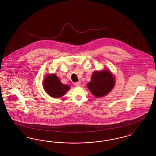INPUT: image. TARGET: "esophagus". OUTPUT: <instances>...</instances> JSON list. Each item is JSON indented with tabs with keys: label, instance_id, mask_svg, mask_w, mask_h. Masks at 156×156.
I'll list each match as a JSON object with an SVG mask.
<instances>
[{
	"label": "esophagus",
	"instance_id": "1",
	"mask_svg": "<svg viewBox=\"0 0 156 156\" xmlns=\"http://www.w3.org/2000/svg\"><path fill=\"white\" fill-rule=\"evenodd\" d=\"M75 87H80L81 86V82H76L74 83Z\"/></svg>",
	"mask_w": 156,
	"mask_h": 156
}]
</instances>
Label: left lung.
Masks as SVG:
<instances>
[{"mask_svg":"<svg viewBox=\"0 0 156 156\" xmlns=\"http://www.w3.org/2000/svg\"><path fill=\"white\" fill-rule=\"evenodd\" d=\"M114 85L115 80L111 73L105 70L94 73L87 87L94 96L99 98L107 95L113 88Z\"/></svg>","mask_w":156,"mask_h":156,"instance_id":"8db88e82","label":"left lung"}]
</instances>
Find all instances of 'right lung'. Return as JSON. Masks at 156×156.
<instances>
[{
	"label": "right lung",
	"instance_id": "add662e5",
	"mask_svg": "<svg viewBox=\"0 0 156 156\" xmlns=\"http://www.w3.org/2000/svg\"><path fill=\"white\" fill-rule=\"evenodd\" d=\"M43 84L46 92L53 98L62 97L69 89V86L61 83L55 74L47 76Z\"/></svg>",
	"mask_w": 156,
	"mask_h": 156
}]
</instances>
